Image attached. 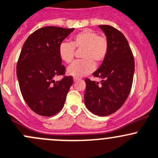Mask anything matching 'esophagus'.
<instances>
[{
    "instance_id": "34e87169",
    "label": "esophagus",
    "mask_w": 158,
    "mask_h": 158,
    "mask_svg": "<svg viewBox=\"0 0 158 158\" xmlns=\"http://www.w3.org/2000/svg\"><path fill=\"white\" fill-rule=\"evenodd\" d=\"M79 80V77H74V82H76V81H77Z\"/></svg>"
}]
</instances>
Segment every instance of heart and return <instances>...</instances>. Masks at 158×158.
<instances>
[{"instance_id": "1", "label": "heart", "mask_w": 158, "mask_h": 158, "mask_svg": "<svg viewBox=\"0 0 158 158\" xmlns=\"http://www.w3.org/2000/svg\"><path fill=\"white\" fill-rule=\"evenodd\" d=\"M74 48L81 50L82 60H76L67 69L69 75L79 77L92 72L95 64L105 59L108 51V42L106 37L98 36L92 30L84 29L73 37L71 43L62 42L58 47L59 57L67 64L74 57Z\"/></svg>"}]
</instances>
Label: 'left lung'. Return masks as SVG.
Here are the masks:
<instances>
[{
    "label": "left lung",
    "instance_id": "1",
    "mask_svg": "<svg viewBox=\"0 0 158 158\" xmlns=\"http://www.w3.org/2000/svg\"><path fill=\"white\" fill-rule=\"evenodd\" d=\"M107 37L108 51L100 68L93 73L99 82L85 79L84 103L91 113L107 116L114 113L127 100L134 74L132 51L124 34L109 25H99Z\"/></svg>",
    "mask_w": 158,
    "mask_h": 158
}]
</instances>
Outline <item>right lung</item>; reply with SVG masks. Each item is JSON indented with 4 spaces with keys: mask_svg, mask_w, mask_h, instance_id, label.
Returning <instances> with one entry per match:
<instances>
[{
    "mask_svg": "<svg viewBox=\"0 0 158 158\" xmlns=\"http://www.w3.org/2000/svg\"><path fill=\"white\" fill-rule=\"evenodd\" d=\"M74 30L53 26L40 28L23 45L17 77L24 101L37 114L54 116L64 107L73 77L68 76L57 81L54 77L64 74L58 47Z\"/></svg>",
    "mask_w": 158,
    "mask_h": 158,
    "instance_id": "1",
    "label": "right lung"
}]
</instances>
